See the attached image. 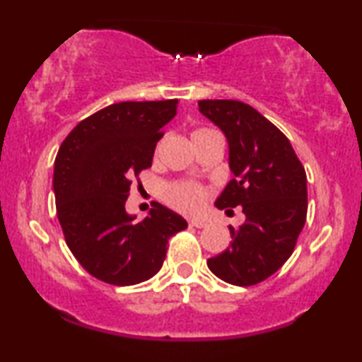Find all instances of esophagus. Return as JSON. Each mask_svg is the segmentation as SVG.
<instances>
[{
	"label": "esophagus",
	"instance_id": "34e87169",
	"mask_svg": "<svg viewBox=\"0 0 362 362\" xmlns=\"http://www.w3.org/2000/svg\"><path fill=\"white\" fill-rule=\"evenodd\" d=\"M189 226L191 227H197V229H202V227H206L207 224L204 221H197V219H191L189 221Z\"/></svg>",
	"mask_w": 362,
	"mask_h": 362
}]
</instances>
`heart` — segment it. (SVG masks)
Here are the masks:
<instances>
[{
  "instance_id": "heart-1",
  "label": "heart",
  "mask_w": 362,
  "mask_h": 362,
  "mask_svg": "<svg viewBox=\"0 0 362 362\" xmlns=\"http://www.w3.org/2000/svg\"><path fill=\"white\" fill-rule=\"evenodd\" d=\"M207 132L206 128H197V130L192 132V138L202 135V133ZM163 197L171 207H175L176 211L182 212V214H197L201 212L202 207H204L207 192L204 187L197 182L192 181H177L171 182L165 187V192H163Z\"/></svg>"
}]
</instances>
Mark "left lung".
I'll return each mask as SVG.
<instances>
[{"instance_id":"8db88e82","label":"left lung","mask_w":362,"mask_h":362,"mask_svg":"<svg viewBox=\"0 0 362 362\" xmlns=\"http://www.w3.org/2000/svg\"><path fill=\"white\" fill-rule=\"evenodd\" d=\"M197 105L229 141L234 177L216 206H242L245 214L239 229L229 226L230 245L207 260V267L227 284L257 285L293 254L308 211L305 168L288 138L254 107L239 100H199Z\"/></svg>"}]
</instances>
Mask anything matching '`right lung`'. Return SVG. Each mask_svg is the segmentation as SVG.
I'll return each instance as SVG.
<instances>
[{
    "label": "right lung",
    "mask_w": 362,
    "mask_h": 362,
    "mask_svg": "<svg viewBox=\"0 0 362 362\" xmlns=\"http://www.w3.org/2000/svg\"><path fill=\"white\" fill-rule=\"evenodd\" d=\"M176 108L177 98L113 103L78 123L59 148L52 186L64 239L78 264L105 284L151 279L168 240L187 227L158 202L140 222L125 211L132 177L151 166Z\"/></svg>",
    "instance_id": "obj_1"
}]
</instances>
